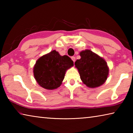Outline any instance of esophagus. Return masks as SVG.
Instances as JSON below:
<instances>
[{
  "label": "esophagus",
  "instance_id": "obj_1",
  "mask_svg": "<svg viewBox=\"0 0 133 133\" xmlns=\"http://www.w3.org/2000/svg\"><path fill=\"white\" fill-rule=\"evenodd\" d=\"M71 59H72V60H73V61L75 62V60H76V57H74V56H72V57H71Z\"/></svg>",
  "mask_w": 133,
  "mask_h": 133
}]
</instances>
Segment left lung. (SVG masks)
I'll return each mask as SVG.
<instances>
[{
	"mask_svg": "<svg viewBox=\"0 0 133 133\" xmlns=\"http://www.w3.org/2000/svg\"><path fill=\"white\" fill-rule=\"evenodd\" d=\"M80 55L75 64L84 84L91 88L104 84L109 71L105 60L90 50L81 51Z\"/></svg>",
	"mask_w": 133,
	"mask_h": 133,
	"instance_id": "1",
	"label": "left lung"
}]
</instances>
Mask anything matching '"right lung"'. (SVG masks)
<instances>
[{
  "label": "right lung",
  "mask_w": 133,
  "mask_h": 133,
  "mask_svg": "<svg viewBox=\"0 0 133 133\" xmlns=\"http://www.w3.org/2000/svg\"><path fill=\"white\" fill-rule=\"evenodd\" d=\"M73 66L68 56H60L56 50L43 56L36 63L34 76L40 86L49 90L57 89L63 80L67 69Z\"/></svg>",
  "instance_id": "1"
}]
</instances>
